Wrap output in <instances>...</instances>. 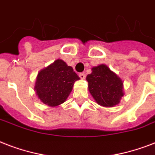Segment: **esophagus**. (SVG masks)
Wrapping results in <instances>:
<instances>
[{
	"instance_id": "34e87169",
	"label": "esophagus",
	"mask_w": 155,
	"mask_h": 155,
	"mask_svg": "<svg viewBox=\"0 0 155 155\" xmlns=\"http://www.w3.org/2000/svg\"><path fill=\"white\" fill-rule=\"evenodd\" d=\"M79 76H80V79H82V80H84V79H85V74H84V73H80V74H79Z\"/></svg>"
}]
</instances>
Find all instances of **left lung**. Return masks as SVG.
I'll list each match as a JSON object with an SVG mask.
<instances>
[{
  "mask_svg": "<svg viewBox=\"0 0 155 155\" xmlns=\"http://www.w3.org/2000/svg\"><path fill=\"white\" fill-rule=\"evenodd\" d=\"M87 75L88 90L100 105L113 107L123 97V83L120 78L104 64L92 68Z\"/></svg>",
  "mask_w": 155,
  "mask_h": 155,
  "instance_id": "left-lung-1",
  "label": "left lung"
}]
</instances>
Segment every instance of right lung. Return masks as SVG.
Wrapping results in <instances>:
<instances>
[{
	"label": "right lung",
	"instance_id": "right-lung-1",
	"mask_svg": "<svg viewBox=\"0 0 155 155\" xmlns=\"http://www.w3.org/2000/svg\"><path fill=\"white\" fill-rule=\"evenodd\" d=\"M80 77L64 61L57 59L38 74L35 89L41 101L58 106L65 101Z\"/></svg>",
	"mask_w": 155,
	"mask_h": 155
}]
</instances>
